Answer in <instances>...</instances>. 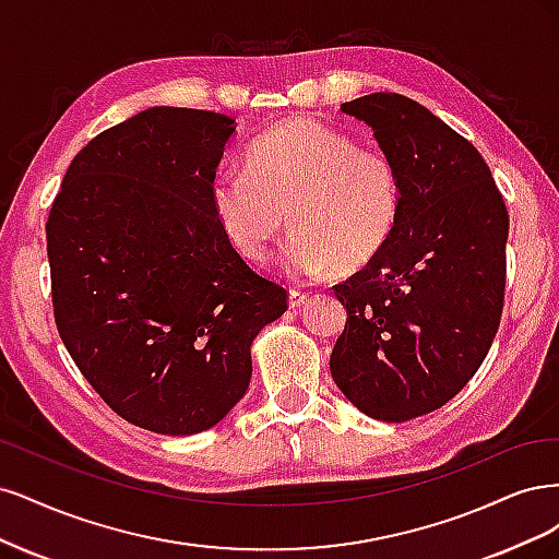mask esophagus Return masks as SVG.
Instances as JSON below:
<instances>
[{"label": "esophagus", "mask_w": 559, "mask_h": 559, "mask_svg": "<svg viewBox=\"0 0 559 559\" xmlns=\"http://www.w3.org/2000/svg\"><path fill=\"white\" fill-rule=\"evenodd\" d=\"M304 301H306V293L290 290V309H299V306H304Z\"/></svg>", "instance_id": "1"}]
</instances>
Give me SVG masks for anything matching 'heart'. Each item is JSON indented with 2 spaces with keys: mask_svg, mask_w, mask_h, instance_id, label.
<instances>
[{
  "mask_svg": "<svg viewBox=\"0 0 559 559\" xmlns=\"http://www.w3.org/2000/svg\"><path fill=\"white\" fill-rule=\"evenodd\" d=\"M211 206L225 239L243 260L260 262L287 227L283 264L316 278L334 264L357 272L392 239L402 186L392 157L313 118H293L260 136L246 171H221Z\"/></svg>",
  "mask_w": 559,
  "mask_h": 559,
  "instance_id": "1",
  "label": "heart"
}]
</instances>
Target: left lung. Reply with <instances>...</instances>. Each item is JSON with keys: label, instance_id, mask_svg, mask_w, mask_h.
<instances>
[{"label": "left lung", "instance_id": "8db88e82", "mask_svg": "<svg viewBox=\"0 0 559 559\" xmlns=\"http://www.w3.org/2000/svg\"><path fill=\"white\" fill-rule=\"evenodd\" d=\"M373 130L400 171L392 239L334 285L346 304L330 371L367 416L404 423L472 381L499 330L509 211L472 141L397 93L341 106Z\"/></svg>", "mask_w": 559, "mask_h": 559}]
</instances>
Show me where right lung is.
I'll list each match as a JSON object with an SVG mask.
<instances>
[{"instance_id":"add662e5","label":"right lung","mask_w":559,"mask_h":559,"mask_svg":"<svg viewBox=\"0 0 559 559\" xmlns=\"http://www.w3.org/2000/svg\"><path fill=\"white\" fill-rule=\"evenodd\" d=\"M231 132L223 114L141 111L71 159L46 221L62 344L111 411L157 435L221 423L250 383V344L287 309L215 221Z\"/></svg>"}]
</instances>
